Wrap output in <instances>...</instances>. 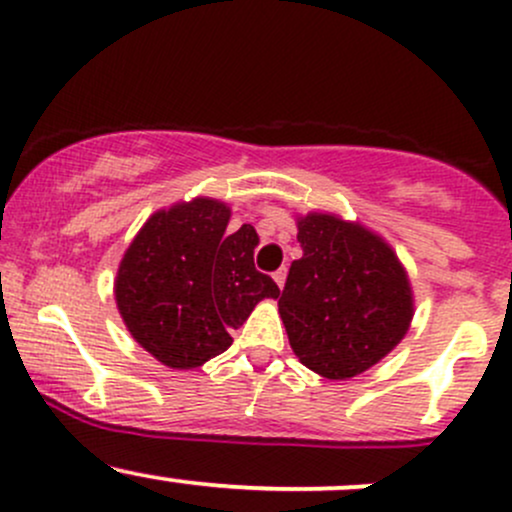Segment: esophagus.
<instances>
[{"label": "esophagus", "mask_w": 512, "mask_h": 512, "mask_svg": "<svg viewBox=\"0 0 512 512\" xmlns=\"http://www.w3.org/2000/svg\"><path fill=\"white\" fill-rule=\"evenodd\" d=\"M274 282H277L279 289H284V282H286V267H279L277 272H274Z\"/></svg>", "instance_id": "obj_1"}]
</instances>
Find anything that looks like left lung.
I'll list each match as a JSON object with an SVG mask.
<instances>
[{
    "instance_id": "8db88e82",
    "label": "left lung",
    "mask_w": 512,
    "mask_h": 512,
    "mask_svg": "<svg viewBox=\"0 0 512 512\" xmlns=\"http://www.w3.org/2000/svg\"><path fill=\"white\" fill-rule=\"evenodd\" d=\"M301 260L289 267L279 316L294 355L325 379L367 372L406 335L413 296L379 235L328 213L299 221Z\"/></svg>"
}]
</instances>
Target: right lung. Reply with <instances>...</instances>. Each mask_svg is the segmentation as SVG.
Returning <instances> with one entry per match:
<instances>
[{"mask_svg":"<svg viewBox=\"0 0 512 512\" xmlns=\"http://www.w3.org/2000/svg\"><path fill=\"white\" fill-rule=\"evenodd\" d=\"M230 209L194 199L148 218L123 255L116 303L123 323L157 362L194 369L230 347L262 299L279 286L255 269L257 233H226Z\"/></svg>","mask_w":512,"mask_h":512,"instance_id":"1","label":"right lung"}]
</instances>
